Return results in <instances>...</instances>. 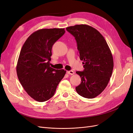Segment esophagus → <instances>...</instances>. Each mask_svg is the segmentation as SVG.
Returning <instances> with one entry per match:
<instances>
[{"label":"esophagus","mask_w":133,"mask_h":133,"mask_svg":"<svg viewBox=\"0 0 133 133\" xmlns=\"http://www.w3.org/2000/svg\"><path fill=\"white\" fill-rule=\"evenodd\" d=\"M66 73L68 74H70V75H73L74 74V72L73 71V70H70V71H67Z\"/></svg>","instance_id":"34e87169"}]
</instances>
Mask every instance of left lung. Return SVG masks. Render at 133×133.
<instances>
[{
    "instance_id": "obj_1",
    "label": "left lung",
    "mask_w": 133,
    "mask_h": 133,
    "mask_svg": "<svg viewBox=\"0 0 133 133\" xmlns=\"http://www.w3.org/2000/svg\"><path fill=\"white\" fill-rule=\"evenodd\" d=\"M66 29L75 37L84 64L83 71H76L82 82L76 91L84 98H94L105 89L112 74L114 62L110 48L100 32L89 25H75Z\"/></svg>"
}]
</instances>
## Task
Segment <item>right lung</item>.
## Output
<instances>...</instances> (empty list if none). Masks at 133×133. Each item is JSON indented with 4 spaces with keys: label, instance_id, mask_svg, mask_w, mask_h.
I'll return each mask as SVG.
<instances>
[{
    "label": "right lung",
    "instance_id": "obj_1",
    "mask_svg": "<svg viewBox=\"0 0 133 133\" xmlns=\"http://www.w3.org/2000/svg\"><path fill=\"white\" fill-rule=\"evenodd\" d=\"M65 32L64 28L39 29L28 38L20 52L18 78L28 94L36 101L50 99L66 73L64 69L50 66L52 46Z\"/></svg>",
    "mask_w": 133,
    "mask_h": 133
}]
</instances>
